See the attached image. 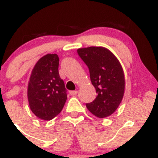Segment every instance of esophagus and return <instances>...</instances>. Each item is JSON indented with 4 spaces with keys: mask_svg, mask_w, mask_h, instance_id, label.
Masks as SVG:
<instances>
[{
    "mask_svg": "<svg viewBox=\"0 0 158 158\" xmlns=\"http://www.w3.org/2000/svg\"><path fill=\"white\" fill-rule=\"evenodd\" d=\"M70 94L71 96H76L77 94V90H72V91H70Z\"/></svg>",
    "mask_w": 158,
    "mask_h": 158,
    "instance_id": "esophagus-1",
    "label": "esophagus"
}]
</instances>
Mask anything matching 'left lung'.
I'll return each mask as SVG.
<instances>
[{"label": "left lung", "mask_w": 158, "mask_h": 158, "mask_svg": "<svg viewBox=\"0 0 158 158\" xmlns=\"http://www.w3.org/2000/svg\"><path fill=\"white\" fill-rule=\"evenodd\" d=\"M78 55L88 66L90 81L97 96L86 103L90 113L99 118L108 117L117 110L125 90V77L118 59L102 47L79 48Z\"/></svg>", "instance_id": "obj_1"}]
</instances>
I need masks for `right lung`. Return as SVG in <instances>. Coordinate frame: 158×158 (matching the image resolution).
I'll return each mask as SVG.
<instances>
[{"label": "right lung", "mask_w": 158, "mask_h": 158, "mask_svg": "<svg viewBox=\"0 0 158 158\" xmlns=\"http://www.w3.org/2000/svg\"><path fill=\"white\" fill-rule=\"evenodd\" d=\"M57 54H47L37 61L27 89L29 105L36 117L50 120L62 110L67 100L64 82L59 77Z\"/></svg>", "instance_id": "right-lung-1"}]
</instances>
